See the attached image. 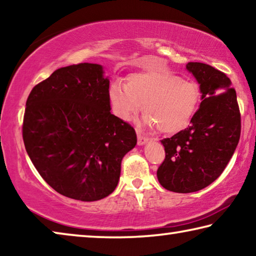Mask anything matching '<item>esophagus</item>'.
Returning <instances> with one entry per match:
<instances>
[{
    "label": "esophagus",
    "mask_w": 256,
    "mask_h": 256,
    "mask_svg": "<svg viewBox=\"0 0 256 256\" xmlns=\"http://www.w3.org/2000/svg\"><path fill=\"white\" fill-rule=\"evenodd\" d=\"M136 133H138V144L142 146V144H144L146 142H148V140H149L148 138H146V136H142V134L138 132V131Z\"/></svg>",
    "instance_id": "34e87169"
}]
</instances>
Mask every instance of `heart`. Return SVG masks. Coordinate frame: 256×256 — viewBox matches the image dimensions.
Here are the masks:
<instances>
[{"label":"heart","instance_id":"1","mask_svg":"<svg viewBox=\"0 0 256 256\" xmlns=\"http://www.w3.org/2000/svg\"><path fill=\"white\" fill-rule=\"evenodd\" d=\"M200 86L162 68H148L130 74L126 86L115 84L110 89L114 114L133 120L144 110V123L159 132L172 134L190 124L200 102Z\"/></svg>","mask_w":256,"mask_h":256}]
</instances>
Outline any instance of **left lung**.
<instances>
[{
  "instance_id": "1",
  "label": "left lung",
  "mask_w": 256,
  "mask_h": 256,
  "mask_svg": "<svg viewBox=\"0 0 256 256\" xmlns=\"http://www.w3.org/2000/svg\"><path fill=\"white\" fill-rule=\"evenodd\" d=\"M202 94L190 125L162 138L164 157L157 170L162 188L176 193L196 192L222 175L240 136L236 90L224 72L204 63L190 62Z\"/></svg>"
}]
</instances>
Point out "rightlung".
<instances>
[{"label": "right lung", "mask_w": 256, "mask_h": 256, "mask_svg": "<svg viewBox=\"0 0 256 256\" xmlns=\"http://www.w3.org/2000/svg\"><path fill=\"white\" fill-rule=\"evenodd\" d=\"M27 154L52 188L80 201L106 198L136 144L133 126L110 112L99 64L60 68L29 94L22 124Z\"/></svg>", "instance_id": "add662e5"}]
</instances>
